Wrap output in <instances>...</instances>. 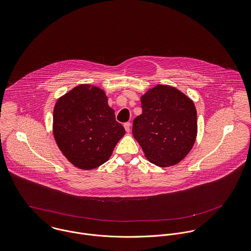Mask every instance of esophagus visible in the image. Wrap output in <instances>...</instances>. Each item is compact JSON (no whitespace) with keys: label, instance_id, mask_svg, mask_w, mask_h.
<instances>
[{"label":"esophagus","instance_id":"34e87169","mask_svg":"<svg viewBox=\"0 0 251 251\" xmlns=\"http://www.w3.org/2000/svg\"><path fill=\"white\" fill-rule=\"evenodd\" d=\"M130 127H131L130 122H126V123H124V128H125V131H126L127 133H129V132H130Z\"/></svg>","mask_w":251,"mask_h":251}]
</instances>
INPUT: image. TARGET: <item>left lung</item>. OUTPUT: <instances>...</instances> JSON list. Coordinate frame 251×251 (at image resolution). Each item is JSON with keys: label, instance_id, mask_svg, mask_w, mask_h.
<instances>
[{"label": "left lung", "instance_id": "8db88e82", "mask_svg": "<svg viewBox=\"0 0 251 251\" xmlns=\"http://www.w3.org/2000/svg\"><path fill=\"white\" fill-rule=\"evenodd\" d=\"M141 101L143 113L134 120V138L156 166L177 164L195 144L194 102L176 88L160 84L142 96Z\"/></svg>", "mask_w": 251, "mask_h": 251}]
</instances>
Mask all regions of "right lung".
Here are the masks:
<instances>
[{
  "mask_svg": "<svg viewBox=\"0 0 251 251\" xmlns=\"http://www.w3.org/2000/svg\"><path fill=\"white\" fill-rule=\"evenodd\" d=\"M53 134L58 148L74 166L92 170L108 160L125 129L116 121L104 92L81 84L57 100Z\"/></svg>",
  "mask_w": 251,
  "mask_h": 251,
  "instance_id": "right-lung-1",
  "label": "right lung"
}]
</instances>
